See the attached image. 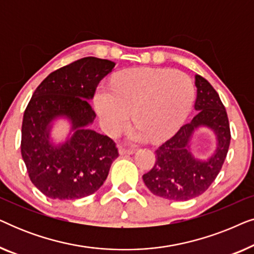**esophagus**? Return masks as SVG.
Listing matches in <instances>:
<instances>
[{"label": "esophagus", "instance_id": "34e87169", "mask_svg": "<svg viewBox=\"0 0 254 254\" xmlns=\"http://www.w3.org/2000/svg\"><path fill=\"white\" fill-rule=\"evenodd\" d=\"M135 152V150L133 149H127L124 147H119V154L120 155H133Z\"/></svg>", "mask_w": 254, "mask_h": 254}]
</instances>
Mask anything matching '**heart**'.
Here are the masks:
<instances>
[{"instance_id":"b5f03b06","label":"heart","mask_w":254,"mask_h":254,"mask_svg":"<svg viewBox=\"0 0 254 254\" xmlns=\"http://www.w3.org/2000/svg\"><path fill=\"white\" fill-rule=\"evenodd\" d=\"M193 99V82L185 72L141 67L118 72L111 86H98L93 103L103 128L111 136L127 127L131 113L137 125L133 137L162 141L182 126Z\"/></svg>"}]
</instances>
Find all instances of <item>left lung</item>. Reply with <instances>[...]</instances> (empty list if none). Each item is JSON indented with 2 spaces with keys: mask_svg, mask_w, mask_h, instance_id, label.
Segmentation results:
<instances>
[{
  "mask_svg": "<svg viewBox=\"0 0 254 254\" xmlns=\"http://www.w3.org/2000/svg\"><path fill=\"white\" fill-rule=\"evenodd\" d=\"M196 116L156 150V163L144 173L143 182L155 195L186 201L206 192L221 171L230 145L228 114L220 96L202 76L195 75ZM210 127L218 145L208 160L195 159L189 150L191 135L197 127Z\"/></svg>",
  "mask_w": 254,
  "mask_h": 254,
  "instance_id": "left-lung-1",
  "label": "left lung"
}]
</instances>
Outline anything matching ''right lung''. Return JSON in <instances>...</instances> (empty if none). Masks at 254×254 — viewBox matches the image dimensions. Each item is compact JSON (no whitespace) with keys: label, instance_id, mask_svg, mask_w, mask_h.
I'll return each instance as SVG.
<instances>
[{"label":"right lung","instance_id":"1","mask_svg":"<svg viewBox=\"0 0 254 254\" xmlns=\"http://www.w3.org/2000/svg\"><path fill=\"white\" fill-rule=\"evenodd\" d=\"M116 64L93 57L79 59L51 72L33 92L24 112L20 150L31 182L57 200L91 195L105 182L119 156L112 138L92 130L96 113L88 100ZM71 121L64 142L50 141L53 121Z\"/></svg>","mask_w":254,"mask_h":254}]
</instances>
